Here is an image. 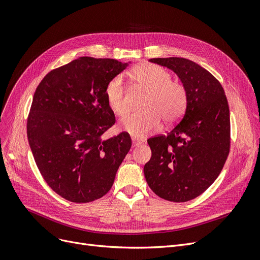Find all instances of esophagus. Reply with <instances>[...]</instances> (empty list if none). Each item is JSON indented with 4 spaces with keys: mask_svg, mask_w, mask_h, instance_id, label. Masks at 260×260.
Masks as SVG:
<instances>
[{
    "mask_svg": "<svg viewBox=\"0 0 260 260\" xmlns=\"http://www.w3.org/2000/svg\"><path fill=\"white\" fill-rule=\"evenodd\" d=\"M142 144H144L143 141H141V140H139V139H137V138H132V146H133V147L140 146V145H142Z\"/></svg>",
    "mask_w": 260,
    "mask_h": 260,
    "instance_id": "obj_1",
    "label": "esophagus"
}]
</instances>
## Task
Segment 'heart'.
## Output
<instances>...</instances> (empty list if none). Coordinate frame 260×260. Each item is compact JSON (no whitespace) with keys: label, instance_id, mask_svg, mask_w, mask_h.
Listing matches in <instances>:
<instances>
[{"label":"heart","instance_id":"b5f03b06","mask_svg":"<svg viewBox=\"0 0 260 260\" xmlns=\"http://www.w3.org/2000/svg\"><path fill=\"white\" fill-rule=\"evenodd\" d=\"M130 77L137 88L146 92L141 103L142 111L129 113L120 120V128L134 138H145L158 129L160 118L172 123L184 113L187 92L184 85L172 81L168 71L152 63H141L130 70ZM110 109L118 115L127 113L126 88L121 76H115L106 86Z\"/></svg>","mask_w":260,"mask_h":260}]
</instances>
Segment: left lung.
<instances>
[{"label":"left lung","mask_w":260,"mask_h":260,"mask_svg":"<svg viewBox=\"0 0 260 260\" xmlns=\"http://www.w3.org/2000/svg\"><path fill=\"white\" fill-rule=\"evenodd\" d=\"M149 61L177 74L187 92V106L174 129L147 141L152 154L144 175L159 198L186 202L211 186L225 164L231 147L228 100L220 82L191 60L169 57Z\"/></svg>","instance_id":"8db88e82"}]
</instances>
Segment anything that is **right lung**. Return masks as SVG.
Masks as SVG:
<instances>
[{"instance_id":"1","label":"right lung","mask_w":260,"mask_h":260,"mask_svg":"<svg viewBox=\"0 0 260 260\" xmlns=\"http://www.w3.org/2000/svg\"><path fill=\"white\" fill-rule=\"evenodd\" d=\"M127 67L115 59L80 57L49 72L37 86L28 143L44 181L68 201L88 203L105 196L130 150L127 132L102 138L115 123L106 86Z\"/></svg>"}]
</instances>
